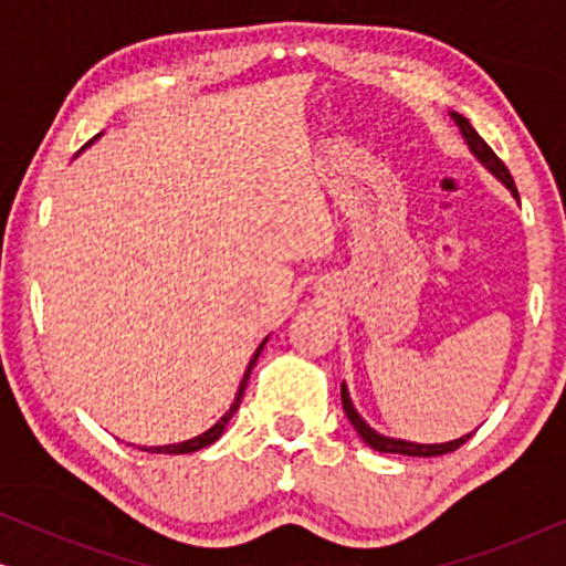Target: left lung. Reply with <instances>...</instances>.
Here are the masks:
<instances>
[{
	"label": "left lung",
	"instance_id": "left-lung-1",
	"mask_svg": "<svg viewBox=\"0 0 566 566\" xmlns=\"http://www.w3.org/2000/svg\"><path fill=\"white\" fill-rule=\"evenodd\" d=\"M451 118H453L455 126H459L463 142H467L471 154H474V157H476L479 161H482V165H484L486 169H490V172H492L494 177H497V180H500L502 185H505V188H507L510 192H513V198L517 200V190H515L513 177H510L507 167L502 165V159L497 157V154H494V151L490 149V146H486L484 138L479 136L474 128H471V123H469L467 118H463V115L451 111ZM339 394H343V409H345L347 420H350L353 428L358 430V436L363 438V443H368V446L374 448V451H378V453L422 455V459H428V455L451 453V451H455V448H461L463 443H467V440H469L471 436H474V432H469V436H461V438H455V440H448V443H409V440H401V438H386V436H381V432H376L374 428H370V424L358 415V409L353 407V399H350V394H347V386H345V384H343V389H339Z\"/></svg>",
	"mask_w": 566,
	"mask_h": 566
}]
</instances>
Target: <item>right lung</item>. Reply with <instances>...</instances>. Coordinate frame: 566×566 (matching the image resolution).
<instances>
[{
    "mask_svg": "<svg viewBox=\"0 0 566 566\" xmlns=\"http://www.w3.org/2000/svg\"><path fill=\"white\" fill-rule=\"evenodd\" d=\"M95 138H97V136H95ZM90 144H92V142H90ZM265 343H268V337L262 339L258 350H254L252 360H250V366H247V370H244V378H242V384H239V391H237L234 401H231V407L227 409V415H223L221 420L213 424V428H208L206 432H200V436L190 438V440H182V443H172V446H151V448H146V446H144L142 451H149V453H192V451H200V448H206V446L216 443V440H219V438L223 436V430H227V424H229L231 417H234V412H237V409H239V405H242V397H244L247 381H250V374H252L254 363H258V358H260V353H262V347H265Z\"/></svg>",
    "mask_w": 566,
    "mask_h": 566,
    "instance_id": "add662e5",
    "label": "right lung"
}]
</instances>
